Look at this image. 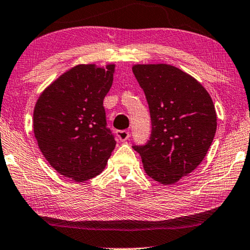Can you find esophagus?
<instances>
[{
	"instance_id": "34e87169",
	"label": "esophagus",
	"mask_w": 250,
	"mask_h": 250,
	"mask_svg": "<svg viewBox=\"0 0 250 250\" xmlns=\"http://www.w3.org/2000/svg\"><path fill=\"white\" fill-rule=\"evenodd\" d=\"M117 136L121 141H125L129 139L130 133L128 130H119V131H117Z\"/></svg>"
}]
</instances>
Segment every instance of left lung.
Wrapping results in <instances>:
<instances>
[{
    "mask_svg": "<svg viewBox=\"0 0 250 250\" xmlns=\"http://www.w3.org/2000/svg\"><path fill=\"white\" fill-rule=\"evenodd\" d=\"M146 95L151 135L144 146L133 145L152 180L174 184L192 173L206 157L217 130L211 96L195 78L177 67L135 65Z\"/></svg>",
    "mask_w": 250,
    "mask_h": 250,
    "instance_id": "left-lung-1",
    "label": "left lung"
}]
</instances>
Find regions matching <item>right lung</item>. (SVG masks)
Here are the masks:
<instances>
[{"mask_svg": "<svg viewBox=\"0 0 250 250\" xmlns=\"http://www.w3.org/2000/svg\"><path fill=\"white\" fill-rule=\"evenodd\" d=\"M114 65H78L39 96L33 131L50 166L74 181L99 175L115 147L103 100L113 83Z\"/></svg>", "mask_w": 250, "mask_h": 250, "instance_id": "1", "label": "right lung"}]
</instances>
